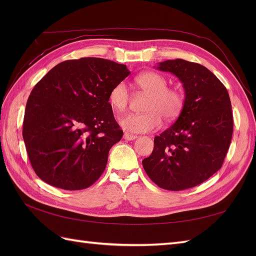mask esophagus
<instances>
[{"label":"esophagus","instance_id":"esophagus-1","mask_svg":"<svg viewBox=\"0 0 256 256\" xmlns=\"http://www.w3.org/2000/svg\"><path fill=\"white\" fill-rule=\"evenodd\" d=\"M123 138H124L125 140H134L138 138L136 135H133V134H130V133H124Z\"/></svg>","mask_w":256,"mask_h":256}]
</instances>
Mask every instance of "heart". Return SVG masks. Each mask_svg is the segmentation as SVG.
<instances>
[{"label":"heart","mask_w":256,"mask_h":256,"mask_svg":"<svg viewBox=\"0 0 256 256\" xmlns=\"http://www.w3.org/2000/svg\"><path fill=\"white\" fill-rule=\"evenodd\" d=\"M135 84L144 94H148L144 104V113H130L120 118L125 131L146 133L158 128L162 116L172 121L179 116L184 106V94L182 90L168 88V80L156 72L140 74ZM130 91L124 82H118L108 94V102L116 112H123L130 102Z\"/></svg>","instance_id":"1"}]
</instances>
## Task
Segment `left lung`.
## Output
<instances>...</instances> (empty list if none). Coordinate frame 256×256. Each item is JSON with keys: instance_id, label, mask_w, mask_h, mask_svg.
Segmentation results:
<instances>
[{"instance_id": "1", "label": "left lung", "mask_w": 256, "mask_h": 256, "mask_svg": "<svg viewBox=\"0 0 256 256\" xmlns=\"http://www.w3.org/2000/svg\"><path fill=\"white\" fill-rule=\"evenodd\" d=\"M157 69L172 72L184 89L176 122L154 138L143 167L157 186L179 192L202 184L218 172L233 133L231 101L224 84L200 64L175 59Z\"/></svg>"}]
</instances>
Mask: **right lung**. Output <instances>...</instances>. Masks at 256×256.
Wrapping results in <instances>:
<instances>
[{"mask_svg": "<svg viewBox=\"0 0 256 256\" xmlns=\"http://www.w3.org/2000/svg\"><path fill=\"white\" fill-rule=\"evenodd\" d=\"M128 74L125 64L86 57L58 64L38 81L26 103L23 138L42 180L81 190L100 178L123 135L108 94Z\"/></svg>", "mask_w": 256, "mask_h": 256, "instance_id": "1", "label": "right lung"}]
</instances>
